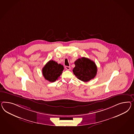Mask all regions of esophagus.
Wrapping results in <instances>:
<instances>
[{
    "label": "esophagus",
    "mask_w": 134,
    "mask_h": 134,
    "mask_svg": "<svg viewBox=\"0 0 134 134\" xmlns=\"http://www.w3.org/2000/svg\"><path fill=\"white\" fill-rule=\"evenodd\" d=\"M65 68H66V70H70V66H65Z\"/></svg>",
    "instance_id": "esophagus-1"
}]
</instances>
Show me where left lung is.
Segmentation results:
<instances>
[{
  "label": "left lung",
  "mask_w": 134,
  "mask_h": 134,
  "mask_svg": "<svg viewBox=\"0 0 134 134\" xmlns=\"http://www.w3.org/2000/svg\"><path fill=\"white\" fill-rule=\"evenodd\" d=\"M75 64L72 72L79 80L82 81L88 82L97 75V66L94 62L88 58H79L75 62Z\"/></svg>",
  "instance_id": "1"
}]
</instances>
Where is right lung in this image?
<instances>
[{"label": "right lung", "instance_id": "right-lung-1", "mask_svg": "<svg viewBox=\"0 0 134 134\" xmlns=\"http://www.w3.org/2000/svg\"><path fill=\"white\" fill-rule=\"evenodd\" d=\"M64 70V67L57 62L51 60L48 62L42 69L44 78L48 81L53 82L58 80Z\"/></svg>", "mask_w": 134, "mask_h": 134}]
</instances>
